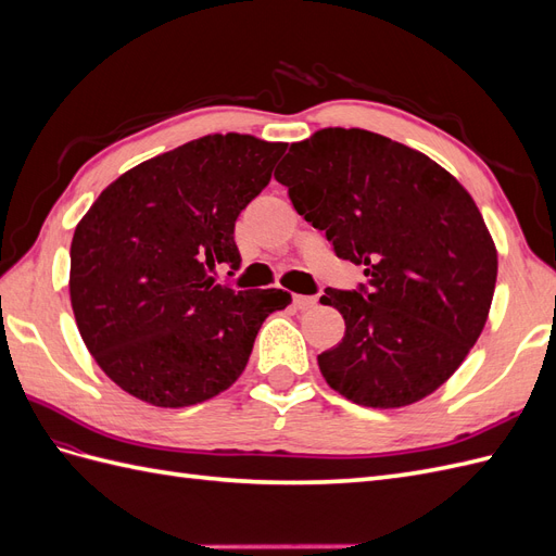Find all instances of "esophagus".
Here are the masks:
<instances>
[{
    "mask_svg": "<svg viewBox=\"0 0 556 556\" xmlns=\"http://www.w3.org/2000/svg\"><path fill=\"white\" fill-rule=\"evenodd\" d=\"M292 304H294V308H299V311H308V308H313V306L317 304V296H306V294H294V299H292Z\"/></svg>",
    "mask_w": 556,
    "mask_h": 556,
    "instance_id": "obj_1",
    "label": "esophagus"
}]
</instances>
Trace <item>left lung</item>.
Listing matches in <instances>:
<instances>
[{"mask_svg":"<svg viewBox=\"0 0 556 556\" xmlns=\"http://www.w3.org/2000/svg\"><path fill=\"white\" fill-rule=\"evenodd\" d=\"M274 176L336 257L364 266L357 290L319 299L345 319L343 341L317 355L331 390L368 408L439 390L494 296L496 248L476 201L427 155L366 129L315 131Z\"/></svg>","mask_w":556,"mask_h":556,"instance_id":"8db88e82","label":"left lung"}]
</instances>
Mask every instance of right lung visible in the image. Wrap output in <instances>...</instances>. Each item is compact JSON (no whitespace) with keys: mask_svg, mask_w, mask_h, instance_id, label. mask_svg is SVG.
Listing matches in <instances>:
<instances>
[{"mask_svg":"<svg viewBox=\"0 0 556 556\" xmlns=\"http://www.w3.org/2000/svg\"><path fill=\"white\" fill-rule=\"evenodd\" d=\"M282 153L285 143L211 134L134 166L83 215L72 308L90 355L127 394L182 408L225 392L266 315L292 301L215 280L220 264L239 271L233 225Z\"/></svg>","mask_w":556,"mask_h":556,"instance_id":"right-lung-1","label":"right lung"}]
</instances>
